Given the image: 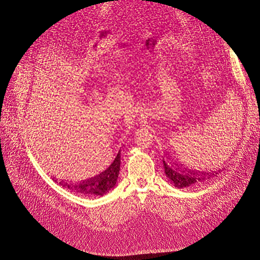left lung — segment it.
Listing matches in <instances>:
<instances>
[{
    "label": "left lung",
    "instance_id": "1",
    "mask_svg": "<svg viewBox=\"0 0 260 260\" xmlns=\"http://www.w3.org/2000/svg\"><path fill=\"white\" fill-rule=\"evenodd\" d=\"M162 164L166 177L170 181V183L174 184L178 188L203 184L205 183L206 181L210 180L212 177L217 176L220 172V170L200 171L183 168L175 160L170 159L169 157L165 158V155L162 156Z\"/></svg>",
    "mask_w": 260,
    "mask_h": 260
}]
</instances>
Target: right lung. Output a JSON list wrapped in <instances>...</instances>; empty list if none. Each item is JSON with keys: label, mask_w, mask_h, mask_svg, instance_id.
<instances>
[{"label": "right lung", "mask_w": 260, "mask_h": 260, "mask_svg": "<svg viewBox=\"0 0 260 260\" xmlns=\"http://www.w3.org/2000/svg\"><path fill=\"white\" fill-rule=\"evenodd\" d=\"M120 151L118 152L116 158L106 170L101 172L100 175L86 179L80 182H73V181L60 180L59 184L66 187L72 192L77 194L88 195V196H103L115 187L118 176L120 170ZM57 182V179H53Z\"/></svg>", "instance_id": "right-lung-1"}]
</instances>
